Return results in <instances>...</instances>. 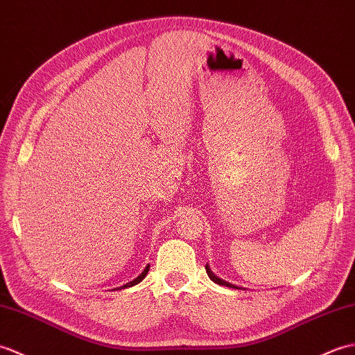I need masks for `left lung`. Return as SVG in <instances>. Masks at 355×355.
Masks as SVG:
<instances>
[{
  "mask_svg": "<svg viewBox=\"0 0 355 355\" xmlns=\"http://www.w3.org/2000/svg\"><path fill=\"white\" fill-rule=\"evenodd\" d=\"M205 269H207V273H208V277L211 278V281H214L216 284H218V286H226V287H232V288H240V287H237V286H234V284H231V282H227V281H223L222 278H218L217 275L211 270V267H209V264H207L205 266Z\"/></svg>",
  "mask_w": 355,
  "mask_h": 355,
  "instance_id": "8db88e82",
  "label": "left lung"
}]
</instances>
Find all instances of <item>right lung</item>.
I'll return each mask as SVG.
<instances>
[{
	"mask_svg": "<svg viewBox=\"0 0 355 355\" xmlns=\"http://www.w3.org/2000/svg\"><path fill=\"white\" fill-rule=\"evenodd\" d=\"M148 269H150V264H147L146 266V269L143 270V272H141L139 275H138V277L135 278V279H132L130 282H128V284H124V286H121V287H116L118 290H121V288H128V287H133V286H137V284H139V282L141 281H143L146 277H147V273H148ZM115 288V290H116Z\"/></svg>",
	"mask_w": 355,
	"mask_h": 355,
	"instance_id": "obj_1",
	"label": "right lung"
}]
</instances>
